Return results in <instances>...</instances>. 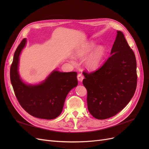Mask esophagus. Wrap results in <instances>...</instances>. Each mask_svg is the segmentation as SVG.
Here are the masks:
<instances>
[{
	"label": "esophagus",
	"instance_id": "esophagus-1",
	"mask_svg": "<svg viewBox=\"0 0 149 149\" xmlns=\"http://www.w3.org/2000/svg\"><path fill=\"white\" fill-rule=\"evenodd\" d=\"M77 78H78V80L79 82H82V81H83V79L84 78L83 76L81 74H79L78 75V77Z\"/></svg>",
	"mask_w": 149,
	"mask_h": 149
}]
</instances>
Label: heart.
I'll return each mask as SVG.
<instances>
[{
	"instance_id": "obj_1",
	"label": "heart",
	"mask_w": 149,
	"mask_h": 149,
	"mask_svg": "<svg viewBox=\"0 0 149 149\" xmlns=\"http://www.w3.org/2000/svg\"><path fill=\"white\" fill-rule=\"evenodd\" d=\"M96 47V43L91 40L80 45L73 52V57L78 60H82L89 55L83 61L84 68L89 71H94L100 68L106 55L104 47L100 45L95 49ZM70 61L72 63H74L73 58H71Z\"/></svg>"
}]
</instances>
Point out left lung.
Wrapping results in <instances>:
<instances>
[{
    "instance_id": "8db88e82",
    "label": "left lung",
    "mask_w": 149,
    "mask_h": 149,
    "mask_svg": "<svg viewBox=\"0 0 149 149\" xmlns=\"http://www.w3.org/2000/svg\"><path fill=\"white\" fill-rule=\"evenodd\" d=\"M110 55L100 69L83 74L88 111L97 119L111 118L123 110L137 86L136 56L120 31H117Z\"/></svg>"
}]
</instances>
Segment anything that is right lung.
I'll return each mask as SVG.
<instances>
[{"label": "right lung", "mask_w": 149, "mask_h": 149, "mask_svg": "<svg viewBox=\"0 0 149 149\" xmlns=\"http://www.w3.org/2000/svg\"><path fill=\"white\" fill-rule=\"evenodd\" d=\"M26 44L24 38L13 56L10 71L13 91L21 106L29 114L40 119H55L61 113L68 94L77 86V73L53 70L41 83H26L19 72L20 55Z\"/></svg>", "instance_id": "1"}]
</instances>
